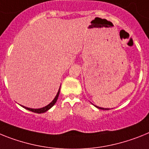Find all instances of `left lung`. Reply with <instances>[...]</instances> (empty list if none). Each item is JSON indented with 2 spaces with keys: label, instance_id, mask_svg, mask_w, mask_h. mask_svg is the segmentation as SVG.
Wrapping results in <instances>:
<instances>
[{
  "label": "left lung",
  "instance_id": "8db88e82",
  "mask_svg": "<svg viewBox=\"0 0 149 149\" xmlns=\"http://www.w3.org/2000/svg\"><path fill=\"white\" fill-rule=\"evenodd\" d=\"M97 108H98V109H102V110H109L108 108H104V107H98V106H95Z\"/></svg>",
  "mask_w": 149,
  "mask_h": 149
}]
</instances>
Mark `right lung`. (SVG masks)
<instances>
[{
  "mask_svg": "<svg viewBox=\"0 0 149 149\" xmlns=\"http://www.w3.org/2000/svg\"><path fill=\"white\" fill-rule=\"evenodd\" d=\"M60 88H61V86H60ZM60 88L59 90H58V92H57V95H56L55 98H54V100L52 101V102H51V103L49 104H47V106H45V107H42V108H30V107H25V106H22V107H24L25 109L26 110H29V111H32V112H34V113H45V112H46L47 111H48L49 109H51V107H53L54 104H55L56 102H57V98H58V96H59V94H60Z\"/></svg>",
  "mask_w": 149,
  "mask_h": 149,
  "instance_id": "1",
  "label": "right lung"
}]
</instances>
